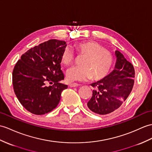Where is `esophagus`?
I'll return each mask as SVG.
<instances>
[{"instance_id":"esophagus-1","label":"esophagus","mask_w":152,"mask_h":152,"mask_svg":"<svg viewBox=\"0 0 152 152\" xmlns=\"http://www.w3.org/2000/svg\"><path fill=\"white\" fill-rule=\"evenodd\" d=\"M79 86H80V85L78 83H70L69 85V86L70 87H77Z\"/></svg>"}]
</instances>
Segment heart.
Wrapping results in <instances>:
<instances>
[{
	"label": "heart",
	"instance_id": "b5f03b06",
	"mask_svg": "<svg viewBox=\"0 0 152 152\" xmlns=\"http://www.w3.org/2000/svg\"><path fill=\"white\" fill-rule=\"evenodd\" d=\"M78 54L85 55L80 66H74L66 72V77L70 82L85 81L93 77L98 80L104 78L110 71L113 65L111 52L104 48L103 46L94 41H87L77 43L75 45ZM75 54L71 48L66 47L61 54L63 65L68 66L72 63Z\"/></svg>",
	"mask_w": 152,
	"mask_h": 152
}]
</instances>
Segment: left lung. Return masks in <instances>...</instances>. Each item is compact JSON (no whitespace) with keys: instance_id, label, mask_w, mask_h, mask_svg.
Listing matches in <instances>:
<instances>
[{"instance_id":"obj_1","label":"left lung","mask_w":152,"mask_h":152,"mask_svg":"<svg viewBox=\"0 0 152 152\" xmlns=\"http://www.w3.org/2000/svg\"><path fill=\"white\" fill-rule=\"evenodd\" d=\"M115 69L103 79L91 84L95 90L87 106L95 113L106 115L114 111L133 89L135 77L133 65L118 50L115 51Z\"/></svg>"}]
</instances>
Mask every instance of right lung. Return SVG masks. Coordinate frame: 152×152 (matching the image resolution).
Segmentation results:
<instances>
[{"instance_id":"right-lung-1","label":"right lung","mask_w":152,"mask_h":152,"mask_svg":"<svg viewBox=\"0 0 152 152\" xmlns=\"http://www.w3.org/2000/svg\"><path fill=\"white\" fill-rule=\"evenodd\" d=\"M65 41L50 39L30 48L17 62L13 70L14 92L26 110L41 115L58 105L62 91L68 86L61 70V54Z\"/></svg>"}]
</instances>
